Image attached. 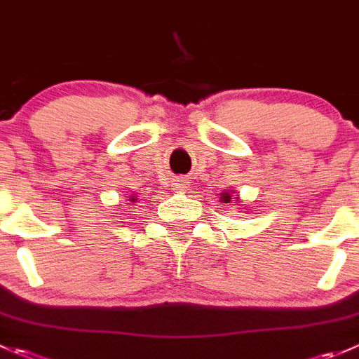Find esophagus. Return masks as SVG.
<instances>
[{
	"instance_id": "esophagus-1",
	"label": "esophagus",
	"mask_w": 359,
	"mask_h": 359,
	"mask_svg": "<svg viewBox=\"0 0 359 359\" xmlns=\"http://www.w3.org/2000/svg\"><path fill=\"white\" fill-rule=\"evenodd\" d=\"M186 186H187V182L184 179H175V180H173V189L182 191V189H186Z\"/></svg>"
}]
</instances>
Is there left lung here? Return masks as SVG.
<instances>
[{
    "instance_id": "8db88e82",
    "label": "left lung",
    "mask_w": 359,
    "mask_h": 359,
    "mask_svg": "<svg viewBox=\"0 0 359 359\" xmlns=\"http://www.w3.org/2000/svg\"><path fill=\"white\" fill-rule=\"evenodd\" d=\"M221 201H224V203H229V201H231V196H229V193H222V198H221Z\"/></svg>"
}]
</instances>
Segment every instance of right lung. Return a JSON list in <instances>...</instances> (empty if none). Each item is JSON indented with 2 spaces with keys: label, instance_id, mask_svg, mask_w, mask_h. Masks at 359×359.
Listing matches in <instances>:
<instances>
[{
  "label": "right lung",
  "instance_id": "add662e5",
  "mask_svg": "<svg viewBox=\"0 0 359 359\" xmlns=\"http://www.w3.org/2000/svg\"><path fill=\"white\" fill-rule=\"evenodd\" d=\"M133 200H135V198H133Z\"/></svg>",
  "mask_w": 359,
  "mask_h": 359
}]
</instances>
